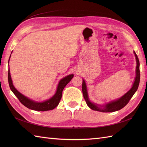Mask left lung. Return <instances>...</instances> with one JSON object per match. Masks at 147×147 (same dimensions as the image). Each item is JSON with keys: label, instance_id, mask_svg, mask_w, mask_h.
Returning <instances> with one entry per match:
<instances>
[{"label": "left lung", "instance_id": "obj_1", "mask_svg": "<svg viewBox=\"0 0 147 147\" xmlns=\"http://www.w3.org/2000/svg\"><path fill=\"white\" fill-rule=\"evenodd\" d=\"M134 55L136 59V77L134 79V82L132 84V86L131 88L126 93H125L123 96H121L119 98L110 101L108 103H107L104 105H100L92 102L90 100L89 98L88 90H87V86L85 81L83 78V83H82V92L84 99L86 102V104L91 109L93 110L98 111V112H116V111L119 110L120 109H123L124 106H126L127 104L131 99V97L134 94V93L137 90L138 87L139 85L140 82V63L139 58L136 55V52L134 51Z\"/></svg>", "mask_w": 147, "mask_h": 147}]
</instances>
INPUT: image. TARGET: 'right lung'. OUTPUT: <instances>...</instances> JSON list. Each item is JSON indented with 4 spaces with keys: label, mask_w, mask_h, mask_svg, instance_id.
<instances>
[{
    "label": "right lung",
    "mask_w": 147,
    "mask_h": 147,
    "mask_svg": "<svg viewBox=\"0 0 147 147\" xmlns=\"http://www.w3.org/2000/svg\"><path fill=\"white\" fill-rule=\"evenodd\" d=\"M10 57H11V55L10 56ZM10 58H9V60H8V63H9ZM73 77H74V74H70L67 75V76L62 78L59 81L58 85L57 86L55 94L53 95L51 98L42 102H37V101H35L32 99H29V97L25 96L23 94H22L20 92L18 91L15 88V86H13L11 75H10V69H8V83H9L10 90L13 93H14V94L17 97V98L19 99V100L21 102V103L29 109L36 110V111H41V112L53 110L58 105L60 100L62 97V93H63L64 88H65V86L67 85V84H68V83L71 80H72Z\"/></svg>",
    "instance_id": "right-lung-1"
}]
</instances>
